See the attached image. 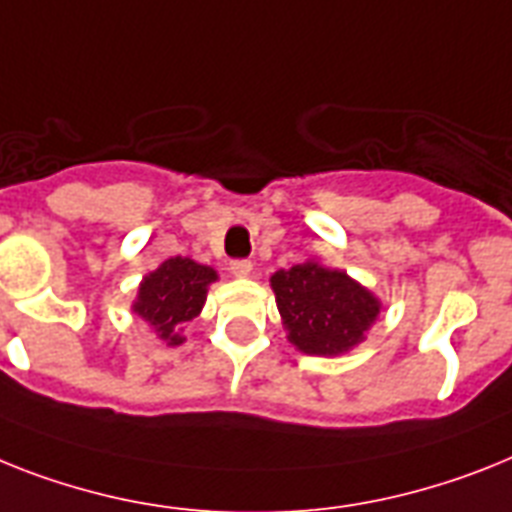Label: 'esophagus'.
<instances>
[{
    "label": "esophagus",
    "mask_w": 512,
    "mask_h": 512,
    "mask_svg": "<svg viewBox=\"0 0 512 512\" xmlns=\"http://www.w3.org/2000/svg\"><path fill=\"white\" fill-rule=\"evenodd\" d=\"M230 272L235 274V277H251L253 264L248 259H235L230 261Z\"/></svg>",
    "instance_id": "obj_1"
}]
</instances>
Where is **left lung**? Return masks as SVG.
<instances>
[{"label":"left lung","instance_id":"obj_1","mask_svg":"<svg viewBox=\"0 0 512 512\" xmlns=\"http://www.w3.org/2000/svg\"><path fill=\"white\" fill-rule=\"evenodd\" d=\"M287 340L308 356H340L377 322L379 298L340 269L303 261L272 274Z\"/></svg>","mask_w":512,"mask_h":512}]
</instances>
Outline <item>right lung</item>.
I'll return each mask as SVG.
<instances>
[{
	"label": "right lung",
	"instance_id": "add662e5",
	"mask_svg": "<svg viewBox=\"0 0 512 512\" xmlns=\"http://www.w3.org/2000/svg\"><path fill=\"white\" fill-rule=\"evenodd\" d=\"M214 280L217 272L211 266L183 256L167 259L156 272L143 277L133 311L154 327L159 340L167 345H183L185 337L180 329L201 314L206 290Z\"/></svg>",
	"mask_w": 512,
	"mask_h": 512
}]
</instances>
